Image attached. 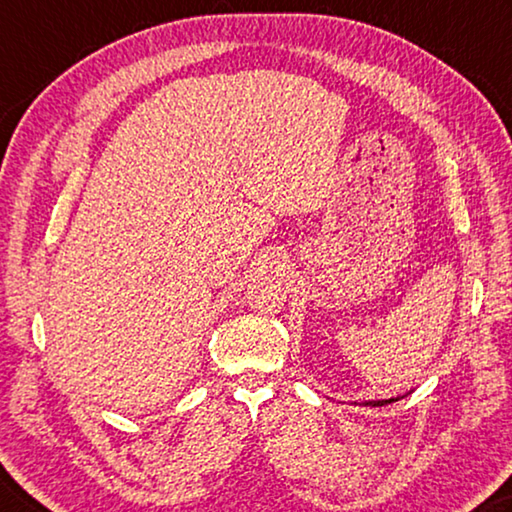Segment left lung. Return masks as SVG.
<instances>
[{"mask_svg":"<svg viewBox=\"0 0 512 512\" xmlns=\"http://www.w3.org/2000/svg\"><path fill=\"white\" fill-rule=\"evenodd\" d=\"M403 396H396V398H385V401H365L362 405L365 407H383V405H389V403H396V401H401Z\"/></svg>","mask_w":512,"mask_h":512,"instance_id":"obj_1","label":"left lung"}]
</instances>
